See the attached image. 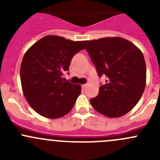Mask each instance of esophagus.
I'll return each instance as SVG.
<instances>
[{"mask_svg":"<svg viewBox=\"0 0 160 160\" xmlns=\"http://www.w3.org/2000/svg\"><path fill=\"white\" fill-rule=\"evenodd\" d=\"M88 86V84H87V83H85V84H83L82 85V88H83V89H84V88H86V87Z\"/></svg>","mask_w":160,"mask_h":160,"instance_id":"34e87169","label":"esophagus"}]
</instances>
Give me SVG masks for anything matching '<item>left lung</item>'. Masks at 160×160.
<instances>
[{"instance_id":"8db88e82","label":"left lung","mask_w":160,"mask_h":160,"mask_svg":"<svg viewBox=\"0 0 160 160\" xmlns=\"http://www.w3.org/2000/svg\"><path fill=\"white\" fill-rule=\"evenodd\" d=\"M99 77L108 80L99 88L90 104L100 114L118 118L132 110L141 98L146 83V66L142 51L120 37L83 41Z\"/></svg>"}]
</instances>
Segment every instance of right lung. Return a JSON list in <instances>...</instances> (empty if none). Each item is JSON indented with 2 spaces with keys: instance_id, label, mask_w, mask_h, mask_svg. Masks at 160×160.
I'll return each mask as SVG.
<instances>
[{
  "instance_id": "add662e5",
  "label": "right lung",
  "mask_w": 160,
  "mask_h": 160,
  "mask_svg": "<svg viewBox=\"0 0 160 160\" xmlns=\"http://www.w3.org/2000/svg\"><path fill=\"white\" fill-rule=\"evenodd\" d=\"M83 41L46 35L32 45L22 59L20 69L22 91L32 108L48 118H59L72 110L81 86L66 81L71 59L85 49Z\"/></svg>"
}]
</instances>
